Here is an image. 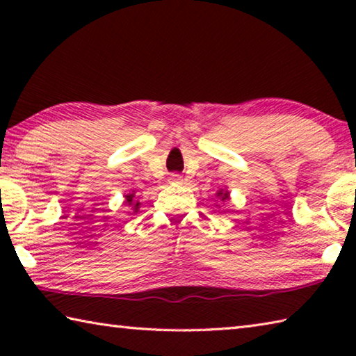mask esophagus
<instances>
[{
  "label": "esophagus",
  "instance_id": "obj_1",
  "mask_svg": "<svg viewBox=\"0 0 356 356\" xmlns=\"http://www.w3.org/2000/svg\"><path fill=\"white\" fill-rule=\"evenodd\" d=\"M170 180H171V182H176V184H179V182H182V177H180L179 174H171Z\"/></svg>",
  "mask_w": 356,
  "mask_h": 356
}]
</instances>
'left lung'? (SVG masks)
<instances>
[{
	"label": "left lung",
	"mask_w": 356,
	"mask_h": 356,
	"mask_svg": "<svg viewBox=\"0 0 356 356\" xmlns=\"http://www.w3.org/2000/svg\"><path fill=\"white\" fill-rule=\"evenodd\" d=\"M216 196H218L220 197V201H226L227 200V197H229V193L227 191H218V195H216Z\"/></svg>",
	"instance_id": "left-lung-1"
}]
</instances>
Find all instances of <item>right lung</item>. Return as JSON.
Wrapping results in <instances>:
<instances>
[{"label": "right lung", "mask_w": 356, "mask_h": 356, "mask_svg": "<svg viewBox=\"0 0 356 356\" xmlns=\"http://www.w3.org/2000/svg\"><path fill=\"white\" fill-rule=\"evenodd\" d=\"M125 206H131L134 207V212H138V209H140V202H138L135 193H129V195H125Z\"/></svg>", "instance_id": "obj_1"}]
</instances>
